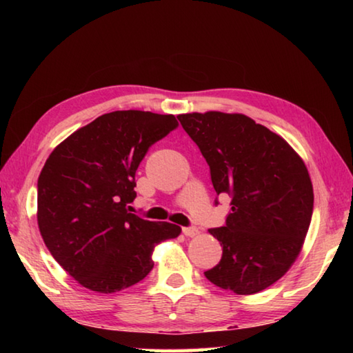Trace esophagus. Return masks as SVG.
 Wrapping results in <instances>:
<instances>
[{
    "mask_svg": "<svg viewBox=\"0 0 353 353\" xmlns=\"http://www.w3.org/2000/svg\"><path fill=\"white\" fill-rule=\"evenodd\" d=\"M182 232H183V235L185 236H196L199 234V230H198V227H194V225H190V227H183L182 229Z\"/></svg>",
    "mask_w": 353,
    "mask_h": 353,
    "instance_id": "1",
    "label": "esophagus"
}]
</instances>
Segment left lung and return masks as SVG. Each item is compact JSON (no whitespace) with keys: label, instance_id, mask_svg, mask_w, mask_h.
Returning a JSON list of instances; mask_svg holds the SVG:
<instances>
[{"label":"left lung","instance_id":"8db88e82","mask_svg":"<svg viewBox=\"0 0 353 353\" xmlns=\"http://www.w3.org/2000/svg\"><path fill=\"white\" fill-rule=\"evenodd\" d=\"M177 118L210 166L216 194L232 199L225 224L208 230L223 256L205 277L243 296L266 290L290 270L307 236L314 196L305 163L282 137L241 113Z\"/></svg>","mask_w":353,"mask_h":353}]
</instances>
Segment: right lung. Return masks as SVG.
Wrapping results in <instances>:
<instances>
[{"mask_svg":"<svg viewBox=\"0 0 353 353\" xmlns=\"http://www.w3.org/2000/svg\"><path fill=\"white\" fill-rule=\"evenodd\" d=\"M179 126L174 115L117 110L63 140L37 182V223L54 260L82 286L129 288L154 268L155 244L181 227L130 213L135 171L148 149Z\"/></svg>","mask_w":353,"mask_h":353,"instance_id":"add662e5","label":"right lung"}]
</instances>
